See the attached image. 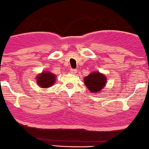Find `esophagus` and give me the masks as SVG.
Here are the masks:
<instances>
[{"label": "esophagus", "instance_id": "34e87169", "mask_svg": "<svg viewBox=\"0 0 149 149\" xmlns=\"http://www.w3.org/2000/svg\"><path fill=\"white\" fill-rule=\"evenodd\" d=\"M70 72L72 74H75L76 72H77V70L73 69V68H71V69H70Z\"/></svg>", "mask_w": 149, "mask_h": 149}]
</instances>
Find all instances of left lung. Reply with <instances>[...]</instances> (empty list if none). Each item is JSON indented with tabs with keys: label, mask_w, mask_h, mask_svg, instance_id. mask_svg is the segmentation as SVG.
<instances>
[{
	"label": "left lung",
	"mask_w": 149,
	"mask_h": 149,
	"mask_svg": "<svg viewBox=\"0 0 149 149\" xmlns=\"http://www.w3.org/2000/svg\"><path fill=\"white\" fill-rule=\"evenodd\" d=\"M84 84L91 93L99 92L106 84V77L100 72H93L84 77Z\"/></svg>",
	"instance_id": "1"
}]
</instances>
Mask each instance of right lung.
<instances>
[{
  "label": "right lung",
  "mask_w": 149,
  "mask_h": 149,
  "mask_svg": "<svg viewBox=\"0 0 149 149\" xmlns=\"http://www.w3.org/2000/svg\"><path fill=\"white\" fill-rule=\"evenodd\" d=\"M56 77L54 74L49 72H43L39 74L37 77V83L40 87L47 88V87H51L53 84L55 83Z\"/></svg>",
  "instance_id": "obj_1"
}]
</instances>
